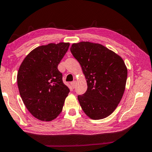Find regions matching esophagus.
<instances>
[{"label":"esophagus","instance_id":"esophagus-1","mask_svg":"<svg viewBox=\"0 0 152 152\" xmlns=\"http://www.w3.org/2000/svg\"><path fill=\"white\" fill-rule=\"evenodd\" d=\"M70 85H71V87H72V88L74 89L76 87V81H73V82H72L71 83H70Z\"/></svg>","mask_w":152,"mask_h":152}]
</instances>
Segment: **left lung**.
Listing matches in <instances>:
<instances>
[{
    "label": "left lung",
    "instance_id": "left-lung-1",
    "mask_svg": "<svg viewBox=\"0 0 152 152\" xmlns=\"http://www.w3.org/2000/svg\"><path fill=\"white\" fill-rule=\"evenodd\" d=\"M72 55L79 62L87 84L78 96L81 108L89 118L100 120L112 114L125 89L127 68L119 55L99 43H73Z\"/></svg>",
    "mask_w": 152,
    "mask_h": 152
}]
</instances>
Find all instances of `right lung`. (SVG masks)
Instances as JSON below:
<instances>
[{"label": "right lung", "mask_w": 152, "mask_h": 152, "mask_svg": "<svg viewBox=\"0 0 152 152\" xmlns=\"http://www.w3.org/2000/svg\"><path fill=\"white\" fill-rule=\"evenodd\" d=\"M69 47V42H63L37 47L19 67L17 83L21 98L31 114L40 121L56 118L69 92L58 69Z\"/></svg>", "instance_id": "right-lung-1"}]
</instances>
